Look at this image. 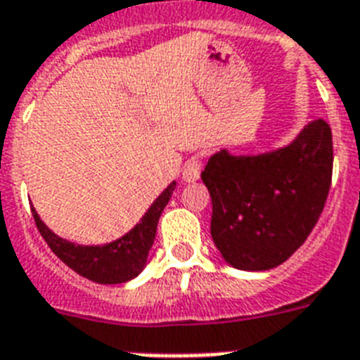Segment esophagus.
<instances>
[{"label": "esophagus", "mask_w": 360, "mask_h": 360, "mask_svg": "<svg viewBox=\"0 0 360 360\" xmlns=\"http://www.w3.org/2000/svg\"><path fill=\"white\" fill-rule=\"evenodd\" d=\"M200 171H202V163L198 162V160H195V158L193 160H188L182 169L184 182H188V184L197 182L198 178H200Z\"/></svg>", "instance_id": "34e87169"}]
</instances>
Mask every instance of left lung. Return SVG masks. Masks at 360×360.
I'll return each mask as SVG.
<instances>
[{
    "label": "left lung",
    "instance_id": "1",
    "mask_svg": "<svg viewBox=\"0 0 360 360\" xmlns=\"http://www.w3.org/2000/svg\"><path fill=\"white\" fill-rule=\"evenodd\" d=\"M330 174L333 135L321 119L275 150L215 152L200 178L212 197V240L226 264L266 271L288 260L320 219Z\"/></svg>",
    "mask_w": 360,
    "mask_h": 360
}]
</instances>
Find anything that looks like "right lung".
I'll list each match as a JSON object with an SVG mask.
<instances>
[{
  "instance_id": "obj_1",
  "label": "right lung",
  "mask_w": 360,
  "mask_h": 360,
  "mask_svg": "<svg viewBox=\"0 0 360 360\" xmlns=\"http://www.w3.org/2000/svg\"><path fill=\"white\" fill-rule=\"evenodd\" d=\"M174 188L176 182L169 184L130 232L103 245H79L65 240L44 225L37 210L31 208V212L37 229L51 251L77 275L98 284H122L135 278L145 269L146 258L156 238L158 221Z\"/></svg>"
}]
</instances>
